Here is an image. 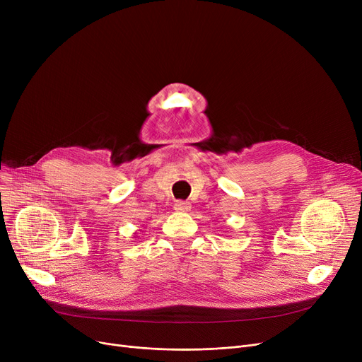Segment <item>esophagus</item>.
<instances>
[{"label":"esophagus","mask_w":362,"mask_h":362,"mask_svg":"<svg viewBox=\"0 0 362 362\" xmlns=\"http://www.w3.org/2000/svg\"><path fill=\"white\" fill-rule=\"evenodd\" d=\"M175 210L179 211V213H186V211L191 210V204L186 202V201H176Z\"/></svg>","instance_id":"esophagus-1"}]
</instances>
